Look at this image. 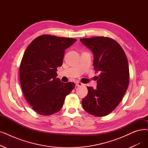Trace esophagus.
I'll list each match as a JSON object with an SVG mask.
<instances>
[{
	"label": "esophagus",
	"mask_w": 148,
	"mask_h": 148,
	"mask_svg": "<svg viewBox=\"0 0 148 148\" xmlns=\"http://www.w3.org/2000/svg\"><path fill=\"white\" fill-rule=\"evenodd\" d=\"M76 85L77 86H81L83 85V83H82L81 82H77L76 83Z\"/></svg>",
	"instance_id": "34e87169"
}]
</instances>
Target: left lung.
Returning <instances> with one entry per match:
<instances>
[{
	"mask_svg": "<svg viewBox=\"0 0 148 148\" xmlns=\"http://www.w3.org/2000/svg\"><path fill=\"white\" fill-rule=\"evenodd\" d=\"M92 51L94 70L99 73L97 88L88 86V93L82 101L84 110L95 116L111 113L120 103L130 82L128 62L125 51L111 38H80Z\"/></svg>",
	"mask_w": 148,
	"mask_h": 148,
	"instance_id": "left-lung-1",
	"label": "left lung"
}]
</instances>
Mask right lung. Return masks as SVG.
Wrapping results in <instances>:
<instances>
[{"label":"right lung","mask_w":148,"mask_h":148,"mask_svg":"<svg viewBox=\"0 0 148 148\" xmlns=\"http://www.w3.org/2000/svg\"><path fill=\"white\" fill-rule=\"evenodd\" d=\"M75 38L42 35L36 38L25 51L20 66V82L28 103L43 115L59 112L74 83H63L57 78V68L63 63L65 50Z\"/></svg>","instance_id":"add662e5"}]
</instances>
